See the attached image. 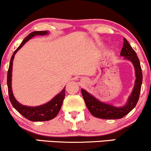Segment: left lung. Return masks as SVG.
Wrapping results in <instances>:
<instances>
[{"label":"left lung","mask_w":151,"mask_h":151,"mask_svg":"<svg viewBox=\"0 0 151 151\" xmlns=\"http://www.w3.org/2000/svg\"><path fill=\"white\" fill-rule=\"evenodd\" d=\"M124 45L121 49L120 55L124 56V58L129 60L133 63L135 67L136 79L135 81V86L133 88L131 96L129 97L127 104L122 107H116L114 106L107 104L99 101L93 97L84 89H81V94L85 101L86 106L89 109V112L93 116L99 119H119L125 116L136 106L138 101L141 92L142 81H143V74H142L141 67L140 61L135 50L131 47L129 42L125 37L124 38Z\"/></svg>","instance_id":"obj_1"}]
</instances>
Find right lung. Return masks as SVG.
I'll return each instance as SVG.
<instances>
[{"mask_svg": "<svg viewBox=\"0 0 151 151\" xmlns=\"http://www.w3.org/2000/svg\"><path fill=\"white\" fill-rule=\"evenodd\" d=\"M47 31H35L32 32L30 35L26 37L23 40L21 45L15 50V51L12 55V58L10 59L9 68L8 70V74H7V84H8V94H9V99L11 102L12 105L17 111L23 116L25 119H28L31 121H50L52 119L58 115L59 111L63 103L64 99L65 96V88L58 93L57 96H55L51 101L47 102L45 104H43L39 106L32 107V106H23L18 103L15 100L11 88V77H12V67H13V60L14 59V56L15 53L18 51L24 44L31 39L32 37L36 35H45L47 34Z\"/></svg>", "mask_w": 151, "mask_h": 151, "instance_id": "add662e5", "label": "right lung"}]
</instances>
